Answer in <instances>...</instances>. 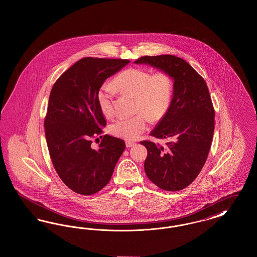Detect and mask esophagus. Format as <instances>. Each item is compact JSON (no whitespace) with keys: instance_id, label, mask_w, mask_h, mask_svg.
Masks as SVG:
<instances>
[{"instance_id":"obj_1","label":"esophagus","mask_w":257,"mask_h":257,"mask_svg":"<svg viewBox=\"0 0 257 257\" xmlns=\"http://www.w3.org/2000/svg\"><path fill=\"white\" fill-rule=\"evenodd\" d=\"M135 146L134 142H126V147H132Z\"/></svg>"}]
</instances>
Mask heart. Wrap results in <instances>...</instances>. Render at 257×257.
<instances>
[{
  "label": "heart",
  "instance_id": "b5f03b06",
  "mask_svg": "<svg viewBox=\"0 0 257 257\" xmlns=\"http://www.w3.org/2000/svg\"><path fill=\"white\" fill-rule=\"evenodd\" d=\"M112 84L124 94L134 96L135 110L132 117L121 116L110 124L111 134L126 141H133L143 134L150 120L161 121L171 108L173 97V80L166 70L153 73L142 67H129L117 74ZM99 108L110 117L113 114V89L110 85L101 86L97 93Z\"/></svg>",
  "mask_w": 257,
  "mask_h": 257
}]
</instances>
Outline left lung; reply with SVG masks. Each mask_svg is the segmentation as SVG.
I'll list each match as a JSON object with an SVG mask.
<instances>
[{"label":"left lung","mask_w":257,"mask_h":257,"mask_svg":"<svg viewBox=\"0 0 257 257\" xmlns=\"http://www.w3.org/2000/svg\"><path fill=\"white\" fill-rule=\"evenodd\" d=\"M147 63L171 74L173 97L166 116L150 133L171 140L162 147L150 141L145 171L161 189L175 192L192 183L202 170L211 147L215 110L204 79L183 59L171 55L145 56L135 61Z\"/></svg>","instance_id":"obj_1"}]
</instances>
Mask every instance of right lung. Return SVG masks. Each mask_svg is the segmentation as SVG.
<instances>
[{"mask_svg":"<svg viewBox=\"0 0 257 257\" xmlns=\"http://www.w3.org/2000/svg\"><path fill=\"white\" fill-rule=\"evenodd\" d=\"M129 62L83 58L61 74L52 87L44 119L47 147L62 182L77 194L89 196L102 190L125 149L122 140L102 135L106 120L97 93L107 78ZM98 136L102 140L98 149L93 150L92 139Z\"/></svg>","mask_w":257,"mask_h":257,"instance_id":"right-lung-1","label":"right lung"}]
</instances>
